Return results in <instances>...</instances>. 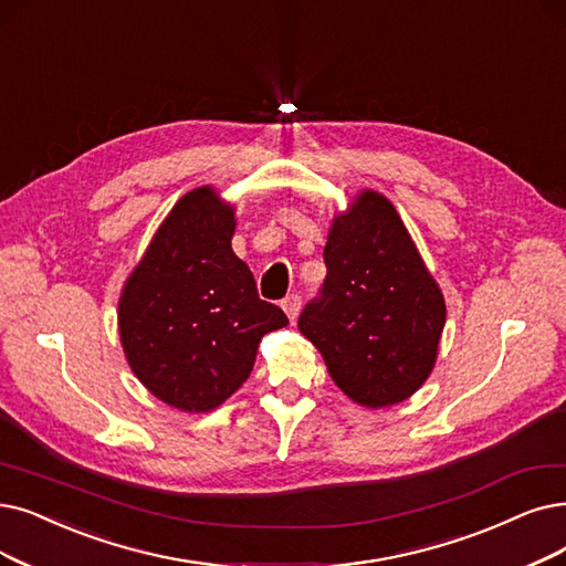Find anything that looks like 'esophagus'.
<instances>
[{"label": "esophagus", "instance_id": "34e87169", "mask_svg": "<svg viewBox=\"0 0 566 566\" xmlns=\"http://www.w3.org/2000/svg\"><path fill=\"white\" fill-rule=\"evenodd\" d=\"M281 306H283L285 315L290 318V323H295L297 315H300V308H302V297L295 295V292H292V295H287V297L281 302Z\"/></svg>", "mask_w": 566, "mask_h": 566}]
</instances>
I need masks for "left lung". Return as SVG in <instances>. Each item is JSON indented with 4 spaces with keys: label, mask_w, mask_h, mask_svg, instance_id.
Listing matches in <instances>:
<instances>
[{
    "label": "left lung",
    "mask_w": 566,
    "mask_h": 566,
    "mask_svg": "<svg viewBox=\"0 0 566 566\" xmlns=\"http://www.w3.org/2000/svg\"><path fill=\"white\" fill-rule=\"evenodd\" d=\"M323 258L327 276L300 332L353 401L409 399L434 369L446 302L390 199L359 192L332 220Z\"/></svg>",
    "instance_id": "obj_1"
}]
</instances>
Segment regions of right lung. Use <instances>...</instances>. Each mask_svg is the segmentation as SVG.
<instances>
[{
	"label": "right lung",
	"mask_w": 566,
	"mask_h": 566,
	"mask_svg": "<svg viewBox=\"0 0 566 566\" xmlns=\"http://www.w3.org/2000/svg\"><path fill=\"white\" fill-rule=\"evenodd\" d=\"M234 207L209 186L176 201L129 274L118 329L129 367L174 409L213 411L251 376L262 336L287 315L260 300L232 251Z\"/></svg>",
	"instance_id": "add662e5"
}]
</instances>
